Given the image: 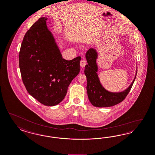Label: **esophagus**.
I'll return each instance as SVG.
<instances>
[{
  "mask_svg": "<svg viewBox=\"0 0 155 155\" xmlns=\"http://www.w3.org/2000/svg\"><path fill=\"white\" fill-rule=\"evenodd\" d=\"M86 64H87V62L85 59H82L81 61L80 65L81 67H85Z\"/></svg>",
  "mask_w": 155,
  "mask_h": 155,
  "instance_id": "esophagus-1",
  "label": "esophagus"
}]
</instances>
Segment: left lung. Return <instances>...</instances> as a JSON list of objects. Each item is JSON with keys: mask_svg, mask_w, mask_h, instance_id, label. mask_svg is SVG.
<instances>
[{"mask_svg": "<svg viewBox=\"0 0 155 155\" xmlns=\"http://www.w3.org/2000/svg\"><path fill=\"white\" fill-rule=\"evenodd\" d=\"M85 57L87 64L85 66L84 73L87 80V96L91 104L94 107H112L123 101L132 88L137 72L132 84L126 90L118 93L110 92L102 86L98 78V66L96 63L98 54L96 49H89Z\"/></svg>", "mask_w": 155, "mask_h": 155, "instance_id": "left-lung-1", "label": "left lung"}]
</instances>
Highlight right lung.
Returning <instances> with one entry per match:
<instances>
[{
  "label": "right lung",
  "mask_w": 155,
  "mask_h": 155,
  "mask_svg": "<svg viewBox=\"0 0 155 155\" xmlns=\"http://www.w3.org/2000/svg\"><path fill=\"white\" fill-rule=\"evenodd\" d=\"M47 19L40 18L26 33L19 64L28 93L44 105L55 106L64 100L70 84L79 74L81 57L62 58Z\"/></svg>",
  "instance_id": "obj_1"
}]
</instances>
